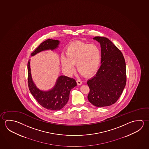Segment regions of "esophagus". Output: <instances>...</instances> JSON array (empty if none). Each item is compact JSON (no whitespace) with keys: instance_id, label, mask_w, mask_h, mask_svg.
Returning a JSON list of instances; mask_svg holds the SVG:
<instances>
[{"instance_id":"34e87169","label":"esophagus","mask_w":149,"mask_h":149,"mask_svg":"<svg viewBox=\"0 0 149 149\" xmlns=\"http://www.w3.org/2000/svg\"><path fill=\"white\" fill-rule=\"evenodd\" d=\"M76 82H77V85H81V84H82L81 81H80V80H77Z\"/></svg>"}]
</instances>
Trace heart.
Masks as SVG:
<instances>
[{
    "mask_svg": "<svg viewBox=\"0 0 149 149\" xmlns=\"http://www.w3.org/2000/svg\"><path fill=\"white\" fill-rule=\"evenodd\" d=\"M62 66L68 74L74 72V64L76 69L85 77H89L96 73L101 61V51L95 43L83 42L72 43L66 47L65 56L61 58Z\"/></svg>",
    "mask_w": 149,
    "mask_h": 149,
    "instance_id": "1",
    "label": "heart"
}]
</instances>
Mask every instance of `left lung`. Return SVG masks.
<instances>
[{"label": "left lung", "instance_id": "obj_1", "mask_svg": "<svg viewBox=\"0 0 149 149\" xmlns=\"http://www.w3.org/2000/svg\"><path fill=\"white\" fill-rule=\"evenodd\" d=\"M93 39L101 47V66L96 74L87 81L89 87L88 99L98 107L115 104L122 94L126 84L125 60L120 50L105 37Z\"/></svg>", "mask_w": 149, "mask_h": 149}]
</instances>
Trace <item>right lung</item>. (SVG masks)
<instances>
[{
	"instance_id": "add662e5",
	"label": "right lung",
	"mask_w": 149,
	"mask_h": 149,
	"mask_svg": "<svg viewBox=\"0 0 149 149\" xmlns=\"http://www.w3.org/2000/svg\"><path fill=\"white\" fill-rule=\"evenodd\" d=\"M60 41L47 39L41 43L31 53L34 56L43 51L56 49ZM30 60L28 63V82L29 90L32 96L42 107L51 110H58L65 106L69 99L71 89L77 85L74 78L61 75L58 77L55 86L48 91H43L37 88L32 78Z\"/></svg>"
}]
</instances>
